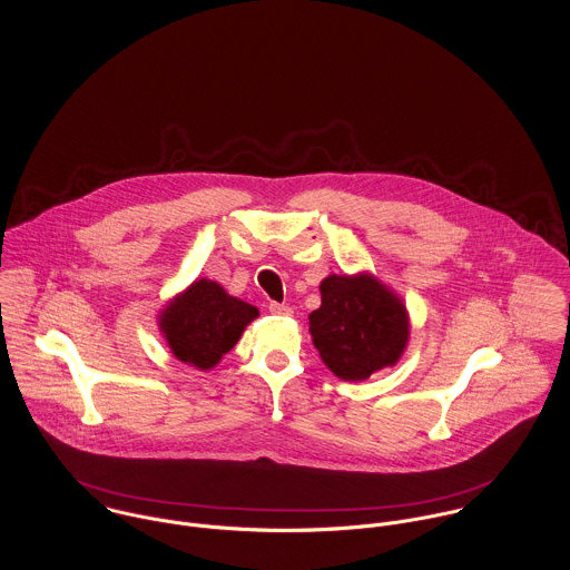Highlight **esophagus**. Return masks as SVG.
<instances>
[{
	"mask_svg": "<svg viewBox=\"0 0 570 570\" xmlns=\"http://www.w3.org/2000/svg\"><path fill=\"white\" fill-rule=\"evenodd\" d=\"M269 314H274V316H292L294 312H292V307H287V305L269 303Z\"/></svg>",
	"mask_w": 570,
	"mask_h": 570,
	"instance_id": "1",
	"label": "esophagus"
}]
</instances>
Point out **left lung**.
Wrapping results in <instances>:
<instances>
[{
    "mask_svg": "<svg viewBox=\"0 0 570 570\" xmlns=\"http://www.w3.org/2000/svg\"><path fill=\"white\" fill-rule=\"evenodd\" d=\"M309 333L326 368L344 382H364L395 366L410 340L406 303L371 272L328 274Z\"/></svg>",
    "mask_w": 570,
    "mask_h": 570,
    "instance_id": "1",
    "label": "left lung"
}]
</instances>
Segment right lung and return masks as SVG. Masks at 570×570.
I'll list each match as a JSON object with an SVG mask.
<instances>
[{"label": "right lung", "mask_w": 570, "mask_h": 570, "mask_svg": "<svg viewBox=\"0 0 570 570\" xmlns=\"http://www.w3.org/2000/svg\"><path fill=\"white\" fill-rule=\"evenodd\" d=\"M256 318L254 305L230 296L217 281L197 278L164 305L158 326L175 360L210 371Z\"/></svg>", "instance_id": "right-lung-1"}]
</instances>
